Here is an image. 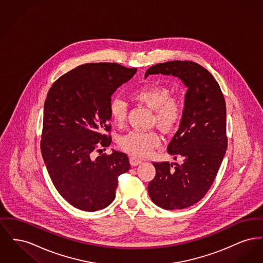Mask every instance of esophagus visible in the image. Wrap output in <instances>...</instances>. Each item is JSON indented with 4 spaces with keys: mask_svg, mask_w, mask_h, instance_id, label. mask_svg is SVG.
<instances>
[{
    "mask_svg": "<svg viewBox=\"0 0 263 263\" xmlns=\"http://www.w3.org/2000/svg\"><path fill=\"white\" fill-rule=\"evenodd\" d=\"M129 162H130V164H131V165L135 166V165H138V164H140V163H142V160L138 159L136 157H130Z\"/></svg>",
    "mask_w": 263,
    "mask_h": 263,
    "instance_id": "34e87169",
    "label": "esophagus"
}]
</instances>
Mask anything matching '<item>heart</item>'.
I'll list each match as a JSON object with an SVG mask.
<instances>
[{
    "mask_svg": "<svg viewBox=\"0 0 263 263\" xmlns=\"http://www.w3.org/2000/svg\"><path fill=\"white\" fill-rule=\"evenodd\" d=\"M131 98L154 110L153 122L164 132L174 130L183 117L185 107L183 100L172 96L171 88L163 84L147 83L135 89ZM109 115L114 125L119 128L124 125L127 118L125 101L118 98L112 99L109 103ZM160 143V136L155 131L132 130L119 139L120 148L136 157L149 155Z\"/></svg>",
    "mask_w": 263,
    "mask_h": 263,
    "instance_id": "b5f03b06",
    "label": "heart"
}]
</instances>
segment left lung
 <instances>
[{"label": "left lung", "instance_id": "8db88e82", "mask_svg": "<svg viewBox=\"0 0 263 263\" xmlns=\"http://www.w3.org/2000/svg\"><path fill=\"white\" fill-rule=\"evenodd\" d=\"M173 75L187 87L184 114L167 152L183 163H153L156 176L148 191L152 201L165 210L183 209L200 201L215 180L224 159L226 102L219 84L205 68L192 61H170L149 68L145 77Z\"/></svg>", "mask_w": 263, "mask_h": 263}]
</instances>
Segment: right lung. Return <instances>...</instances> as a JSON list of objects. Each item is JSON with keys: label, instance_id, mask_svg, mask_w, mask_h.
I'll list each match as a JSON object with an SVG mask.
<instances>
[{"label": "right lung", "instance_id": "1", "mask_svg": "<svg viewBox=\"0 0 263 263\" xmlns=\"http://www.w3.org/2000/svg\"><path fill=\"white\" fill-rule=\"evenodd\" d=\"M136 72L117 63H88L61 76L47 93L41 154L55 188L80 210L107 207L118 176L130 168L122 152L96 159L92 153L110 145L111 96Z\"/></svg>", "mask_w": 263, "mask_h": 263}]
</instances>
